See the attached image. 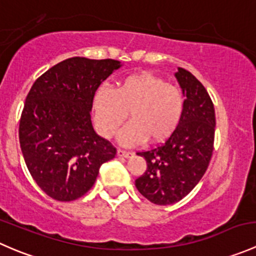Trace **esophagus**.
<instances>
[{"instance_id":"obj_1","label":"esophagus","mask_w":256,"mask_h":256,"mask_svg":"<svg viewBox=\"0 0 256 256\" xmlns=\"http://www.w3.org/2000/svg\"><path fill=\"white\" fill-rule=\"evenodd\" d=\"M131 152L130 151H126V150H122V148H118V156L120 157H128L131 156Z\"/></svg>"}]
</instances>
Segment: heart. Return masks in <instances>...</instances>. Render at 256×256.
<instances>
[{
  "label": "heart",
  "mask_w": 256,
  "mask_h": 256,
  "mask_svg": "<svg viewBox=\"0 0 256 256\" xmlns=\"http://www.w3.org/2000/svg\"><path fill=\"white\" fill-rule=\"evenodd\" d=\"M92 110L99 132L114 138L120 132L126 118L131 122L121 141L134 144L148 138L161 141L178 126L184 110V98L178 86L152 73L124 78L115 89L100 86L92 99Z\"/></svg>",
  "instance_id": "1"
}]
</instances>
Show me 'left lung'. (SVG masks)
Returning <instances> with one entry per match:
<instances>
[{
  "label": "left lung",
  "instance_id": "1",
  "mask_svg": "<svg viewBox=\"0 0 256 256\" xmlns=\"http://www.w3.org/2000/svg\"><path fill=\"white\" fill-rule=\"evenodd\" d=\"M184 94L182 118L164 144L136 154L147 170L136 178L138 192L150 202L168 206L183 200L206 174L214 148L216 112L208 92L192 73L178 68Z\"/></svg>",
  "mask_w": 256,
  "mask_h": 256
}]
</instances>
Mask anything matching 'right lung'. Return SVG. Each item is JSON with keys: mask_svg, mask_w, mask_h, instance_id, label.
<instances>
[{"mask_svg": "<svg viewBox=\"0 0 256 256\" xmlns=\"http://www.w3.org/2000/svg\"><path fill=\"white\" fill-rule=\"evenodd\" d=\"M114 59L68 58L33 82L20 118V150L30 176L59 202L82 197L104 162L115 157L96 135L90 112L102 82L120 68Z\"/></svg>", "mask_w": 256, "mask_h": 256, "instance_id": "1", "label": "right lung"}]
</instances>
